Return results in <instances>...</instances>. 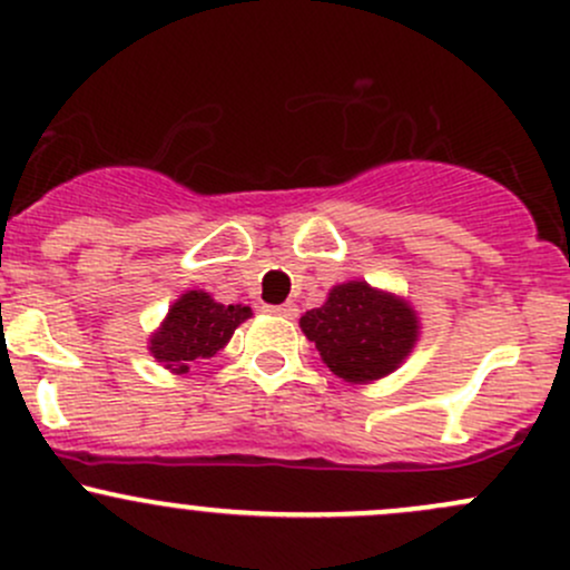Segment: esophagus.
<instances>
[{"mask_svg":"<svg viewBox=\"0 0 570 570\" xmlns=\"http://www.w3.org/2000/svg\"><path fill=\"white\" fill-rule=\"evenodd\" d=\"M263 312H268V315H277V317H287V321H293V317L298 315L296 304H279V307H263Z\"/></svg>","mask_w":570,"mask_h":570,"instance_id":"1","label":"esophagus"}]
</instances>
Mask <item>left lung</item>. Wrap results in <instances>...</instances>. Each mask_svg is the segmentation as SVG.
<instances>
[{
    "label": "left lung",
    "instance_id": "left-lung-1",
    "mask_svg": "<svg viewBox=\"0 0 570 570\" xmlns=\"http://www.w3.org/2000/svg\"><path fill=\"white\" fill-rule=\"evenodd\" d=\"M298 326L315 342L323 364L353 385L400 370L421 336L413 304L366 279L334 285L321 307L304 312Z\"/></svg>",
    "mask_w": 570,
    "mask_h": 570
}]
</instances>
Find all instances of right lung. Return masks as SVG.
Returning <instances> with one entry per match:
<instances>
[{
    "instance_id": "right-lung-1",
    "label": "right lung",
    "mask_w": 570,
    "mask_h": 570,
    "mask_svg": "<svg viewBox=\"0 0 570 570\" xmlns=\"http://www.w3.org/2000/svg\"><path fill=\"white\" fill-rule=\"evenodd\" d=\"M247 317L253 309L244 304H219L206 291H185L151 332L149 353L174 375H187L189 364L217 356Z\"/></svg>"
}]
</instances>
